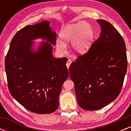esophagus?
Here are the masks:
<instances>
[{
  "label": "esophagus",
  "mask_w": 131,
  "mask_h": 131,
  "mask_svg": "<svg viewBox=\"0 0 131 131\" xmlns=\"http://www.w3.org/2000/svg\"><path fill=\"white\" fill-rule=\"evenodd\" d=\"M71 63H72V61L70 59H69L67 61V67L68 68H70V64H71Z\"/></svg>",
  "instance_id": "esophagus-1"
}]
</instances>
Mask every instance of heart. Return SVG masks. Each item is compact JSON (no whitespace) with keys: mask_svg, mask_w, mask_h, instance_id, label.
I'll return each mask as SVG.
<instances>
[{"mask_svg":"<svg viewBox=\"0 0 131 131\" xmlns=\"http://www.w3.org/2000/svg\"><path fill=\"white\" fill-rule=\"evenodd\" d=\"M60 36L63 40H57V48L60 52L65 51L64 43L72 42V47L76 53H86L94 40V33L92 28L84 22L67 25L62 30Z\"/></svg>","mask_w":131,"mask_h":131,"instance_id":"obj_1","label":"heart"}]
</instances>
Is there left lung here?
<instances>
[{"instance_id":"1","label":"left lung","mask_w":131,"mask_h":131,"mask_svg":"<svg viewBox=\"0 0 131 131\" xmlns=\"http://www.w3.org/2000/svg\"><path fill=\"white\" fill-rule=\"evenodd\" d=\"M97 21L101 28L100 37L69 68L78 105L89 111L102 108L117 98L127 71L123 37L110 23Z\"/></svg>"}]
</instances>
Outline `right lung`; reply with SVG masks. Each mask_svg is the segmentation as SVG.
<instances>
[{
	"label": "right lung",
	"instance_id": "obj_1",
	"mask_svg": "<svg viewBox=\"0 0 131 131\" xmlns=\"http://www.w3.org/2000/svg\"><path fill=\"white\" fill-rule=\"evenodd\" d=\"M56 36L48 21L28 25L13 37L5 57L10 94L35 113H51L58 108L61 87L68 77L67 58H55L52 54ZM38 38L46 41L34 51L32 40Z\"/></svg>",
	"mask_w": 131,
	"mask_h": 131
}]
</instances>
